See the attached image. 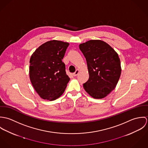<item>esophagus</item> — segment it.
<instances>
[{
	"label": "esophagus",
	"mask_w": 148,
	"mask_h": 148,
	"mask_svg": "<svg viewBox=\"0 0 148 148\" xmlns=\"http://www.w3.org/2000/svg\"><path fill=\"white\" fill-rule=\"evenodd\" d=\"M79 69H77V70L73 73V75L74 76H76L79 74Z\"/></svg>",
	"instance_id": "34e87169"
}]
</instances>
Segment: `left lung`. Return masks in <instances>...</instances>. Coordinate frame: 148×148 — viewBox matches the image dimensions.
I'll return each instance as SVG.
<instances>
[{"instance_id": "8db88e82", "label": "left lung", "mask_w": 148, "mask_h": 148, "mask_svg": "<svg viewBox=\"0 0 148 148\" xmlns=\"http://www.w3.org/2000/svg\"><path fill=\"white\" fill-rule=\"evenodd\" d=\"M79 48L86 59L89 79L83 84L85 91L95 99H103L116 87L121 68L117 52L106 42L91 40Z\"/></svg>"}]
</instances>
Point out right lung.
Segmentation results:
<instances>
[{"mask_svg": "<svg viewBox=\"0 0 148 148\" xmlns=\"http://www.w3.org/2000/svg\"><path fill=\"white\" fill-rule=\"evenodd\" d=\"M69 43L51 40L38 48L29 60V78L44 100L52 101L64 92L70 79L62 62Z\"/></svg>", "mask_w": 148, "mask_h": 148, "instance_id": "add662e5", "label": "right lung"}]
</instances>
